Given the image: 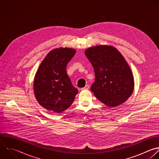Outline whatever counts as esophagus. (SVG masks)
<instances>
[{"mask_svg": "<svg viewBox=\"0 0 159 159\" xmlns=\"http://www.w3.org/2000/svg\"><path fill=\"white\" fill-rule=\"evenodd\" d=\"M89 88V85H86L84 88H81V90H83V89H88Z\"/></svg>", "mask_w": 159, "mask_h": 159, "instance_id": "obj_1", "label": "esophagus"}]
</instances>
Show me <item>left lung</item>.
I'll list each match as a JSON object with an SVG mask.
<instances>
[{"label":"left lung","instance_id":"obj_1","mask_svg":"<svg viewBox=\"0 0 159 159\" xmlns=\"http://www.w3.org/2000/svg\"><path fill=\"white\" fill-rule=\"evenodd\" d=\"M85 55L92 64L95 81L91 91L106 106L114 107L130 96L134 89L132 71L120 52L109 46L87 49Z\"/></svg>","mask_w":159,"mask_h":159}]
</instances>
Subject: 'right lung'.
Returning a JSON list of instances; mask_svg holds the SVG:
<instances>
[{
    "label": "right lung",
    "instance_id": "add662e5",
    "mask_svg": "<svg viewBox=\"0 0 159 159\" xmlns=\"http://www.w3.org/2000/svg\"><path fill=\"white\" fill-rule=\"evenodd\" d=\"M76 51L57 48L51 51L36 73L34 89L39 104L52 112L60 113L73 102L78 90L73 87L66 73V66Z\"/></svg>",
    "mask_w": 159,
    "mask_h": 159
}]
</instances>
